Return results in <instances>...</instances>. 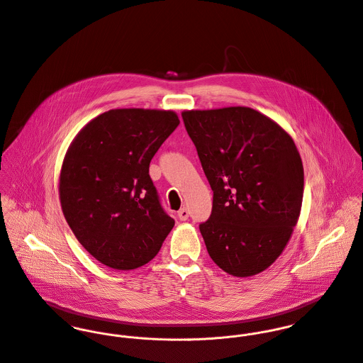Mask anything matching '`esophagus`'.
<instances>
[{
  "label": "esophagus",
  "mask_w": 363,
  "mask_h": 363,
  "mask_svg": "<svg viewBox=\"0 0 363 363\" xmlns=\"http://www.w3.org/2000/svg\"><path fill=\"white\" fill-rule=\"evenodd\" d=\"M189 215H190V212H189L187 208H182V209L177 212V216H179L180 220H187V219H189Z\"/></svg>",
  "instance_id": "34e87169"
}]
</instances>
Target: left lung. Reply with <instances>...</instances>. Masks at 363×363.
Segmentation results:
<instances>
[{
    "label": "left lung",
    "instance_id": "8db88e82",
    "mask_svg": "<svg viewBox=\"0 0 363 363\" xmlns=\"http://www.w3.org/2000/svg\"><path fill=\"white\" fill-rule=\"evenodd\" d=\"M184 127L213 191L200 225L208 255L233 277L267 269L284 252L303 200V164L291 135L250 107L189 110Z\"/></svg>",
    "mask_w": 363,
    "mask_h": 363
}]
</instances>
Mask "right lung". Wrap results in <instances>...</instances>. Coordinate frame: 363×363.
<instances>
[{"label":"right lung","mask_w":363,"mask_h":363,"mask_svg":"<svg viewBox=\"0 0 363 363\" xmlns=\"http://www.w3.org/2000/svg\"><path fill=\"white\" fill-rule=\"evenodd\" d=\"M179 123L170 110H108L78 133L65 154L62 213L85 250L113 269L150 262L174 226L150 163Z\"/></svg>","instance_id":"add662e5"}]
</instances>
